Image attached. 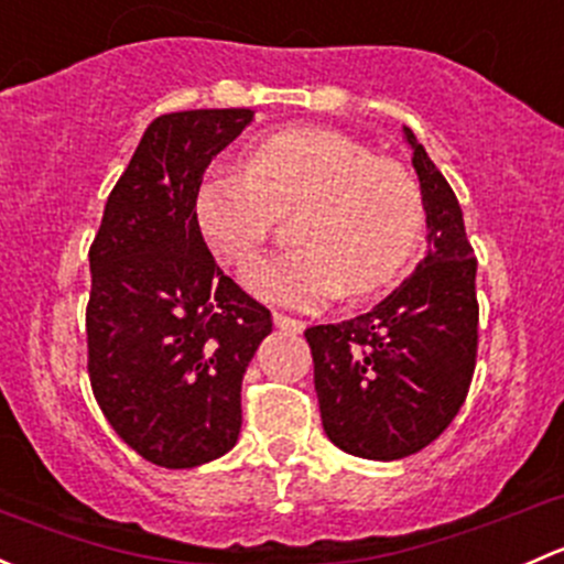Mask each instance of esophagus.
Instances as JSON below:
<instances>
[{
	"instance_id": "esophagus-1",
	"label": "esophagus",
	"mask_w": 564,
	"mask_h": 564,
	"mask_svg": "<svg viewBox=\"0 0 564 564\" xmlns=\"http://www.w3.org/2000/svg\"><path fill=\"white\" fill-rule=\"evenodd\" d=\"M272 322H275V327H281V329H289V333H303L305 329V322H300V318H294V316H286V314H272Z\"/></svg>"
}]
</instances>
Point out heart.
Instances as JSON below:
<instances>
[{
    "instance_id": "obj_1",
    "label": "heart",
    "mask_w": 564,
    "mask_h": 564,
    "mask_svg": "<svg viewBox=\"0 0 564 564\" xmlns=\"http://www.w3.org/2000/svg\"><path fill=\"white\" fill-rule=\"evenodd\" d=\"M300 215L303 248L256 261L246 283L270 303L311 308L335 297H371L417 256L425 204L414 176L371 147L327 128H289L261 139L246 172L215 169L193 213L204 240L231 264H248L275 231L278 213Z\"/></svg>"
}]
</instances>
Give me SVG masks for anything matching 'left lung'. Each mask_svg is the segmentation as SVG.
I'll use <instances>...</instances> for the list:
<instances>
[{
  "mask_svg": "<svg viewBox=\"0 0 564 564\" xmlns=\"http://www.w3.org/2000/svg\"><path fill=\"white\" fill-rule=\"evenodd\" d=\"M425 204L429 248L377 308L305 329L324 434L371 460H398L436 440L469 392L477 357V259L458 198L403 128Z\"/></svg>",
  "mask_w": 564,
  "mask_h": 564,
  "instance_id": "8db88e82",
  "label": "left lung"
}]
</instances>
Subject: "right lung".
Wrapping results in <instances>:
<instances>
[{
  "label": "right lung",
  "mask_w": 564,
  "mask_h": 564,
  "mask_svg": "<svg viewBox=\"0 0 564 564\" xmlns=\"http://www.w3.org/2000/svg\"><path fill=\"white\" fill-rule=\"evenodd\" d=\"M250 108L158 117L108 196L89 248V382L141 458L191 469L237 445L242 377L272 316L224 275L193 198Z\"/></svg>",
  "instance_id": "obj_1"
}]
</instances>
